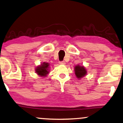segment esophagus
<instances>
[{
	"mask_svg": "<svg viewBox=\"0 0 123 123\" xmlns=\"http://www.w3.org/2000/svg\"><path fill=\"white\" fill-rule=\"evenodd\" d=\"M59 63L61 64V65H65V61H60L59 62Z\"/></svg>",
	"mask_w": 123,
	"mask_h": 123,
	"instance_id": "1",
	"label": "esophagus"
}]
</instances>
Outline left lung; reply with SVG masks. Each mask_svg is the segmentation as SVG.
Masks as SVG:
<instances>
[{"label":"left lung","mask_w":123,"mask_h":123,"mask_svg":"<svg viewBox=\"0 0 123 123\" xmlns=\"http://www.w3.org/2000/svg\"><path fill=\"white\" fill-rule=\"evenodd\" d=\"M75 73L77 78L80 79L87 74V71L84 66H81L78 65L75 67Z\"/></svg>","instance_id":"left-lung-1"}]
</instances>
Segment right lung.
I'll return each mask as SVG.
<instances>
[{"instance_id": "right-lung-1", "label": "right lung", "mask_w": 123, "mask_h": 123, "mask_svg": "<svg viewBox=\"0 0 123 123\" xmlns=\"http://www.w3.org/2000/svg\"><path fill=\"white\" fill-rule=\"evenodd\" d=\"M49 64L48 63H43L41 64L36 68V72L37 75L40 76L41 77H46L49 74Z\"/></svg>"}]
</instances>
